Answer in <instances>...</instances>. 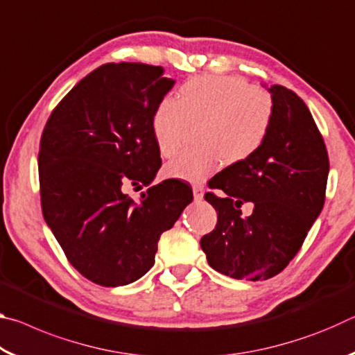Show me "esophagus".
<instances>
[{
    "instance_id": "1",
    "label": "esophagus",
    "mask_w": 355,
    "mask_h": 355,
    "mask_svg": "<svg viewBox=\"0 0 355 355\" xmlns=\"http://www.w3.org/2000/svg\"><path fill=\"white\" fill-rule=\"evenodd\" d=\"M192 192H194V200L200 202L203 199V192H205V188H203V184H192Z\"/></svg>"
}]
</instances>
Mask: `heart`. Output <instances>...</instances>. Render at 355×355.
<instances>
[{"mask_svg": "<svg viewBox=\"0 0 355 355\" xmlns=\"http://www.w3.org/2000/svg\"><path fill=\"white\" fill-rule=\"evenodd\" d=\"M274 100L266 89L238 76H196L182 84L178 98L156 105L152 133L158 152L171 158L196 130L199 146L166 166L169 177L200 182L218 169L250 159L266 142L274 122Z\"/></svg>", "mask_w": 355, "mask_h": 355, "instance_id": "1", "label": "heart"}]
</instances>
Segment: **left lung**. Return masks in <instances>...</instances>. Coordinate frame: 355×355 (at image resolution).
Instances as JSON below:
<instances>
[{"instance_id": "1", "label": "left lung", "mask_w": 355, "mask_h": 355, "mask_svg": "<svg viewBox=\"0 0 355 355\" xmlns=\"http://www.w3.org/2000/svg\"><path fill=\"white\" fill-rule=\"evenodd\" d=\"M272 128L263 147L214 177L205 200L218 213L214 230L200 239L208 264L228 277L268 280L302 248L326 200L329 155L307 105L274 84ZM254 209L243 218L241 207Z\"/></svg>"}]
</instances>
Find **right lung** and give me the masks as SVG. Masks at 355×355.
Instances as JSON below:
<instances>
[{
  "label": "right lung",
  "instance_id": "add662e5",
  "mask_svg": "<svg viewBox=\"0 0 355 355\" xmlns=\"http://www.w3.org/2000/svg\"><path fill=\"white\" fill-rule=\"evenodd\" d=\"M173 86L159 65H100L59 101L39 146L40 203L65 257L101 286L141 279L155 263L192 189L180 180L135 203L123 186H147L161 167L152 133L156 105Z\"/></svg>",
  "mask_w": 355,
  "mask_h": 355
}]
</instances>
